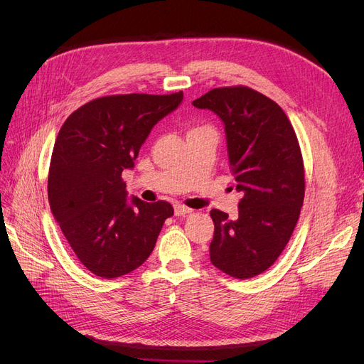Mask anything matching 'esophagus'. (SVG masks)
<instances>
[{
	"mask_svg": "<svg viewBox=\"0 0 364 364\" xmlns=\"http://www.w3.org/2000/svg\"><path fill=\"white\" fill-rule=\"evenodd\" d=\"M193 209H190V208H187V206H184V205H181V203H177V205H174V213H176V215L177 217H183V215H187V214H190L192 213Z\"/></svg>",
	"mask_w": 364,
	"mask_h": 364,
	"instance_id": "esophagus-1",
	"label": "esophagus"
}]
</instances>
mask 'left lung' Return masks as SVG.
I'll return each instance as SVG.
<instances>
[{"mask_svg":"<svg viewBox=\"0 0 364 364\" xmlns=\"http://www.w3.org/2000/svg\"><path fill=\"white\" fill-rule=\"evenodd\" d=\"M224 124L230 169L242 193L239 215L213 209L211 262L236 279L274 264L288 245L304 202V162L296 134L282 107L250 87H223L192 103Z\"/></svg>","mask_w":364,"mask_h":364,"instance_id":"8db88e82","label":"left lung"}]
</instances>
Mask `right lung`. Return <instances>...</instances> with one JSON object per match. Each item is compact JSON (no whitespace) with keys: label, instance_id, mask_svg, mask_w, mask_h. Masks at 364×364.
<instances>
[{"label":"right lung","instance_id":"obj_1","mask_svg":"<svg viewBox=\"0 0 364 364\" xmlns=\"http://www.w3.org/2000/svg\"><path fill=\"white\" fill-rule=\"evenodd\" d=\"M183 102L165 95L118 94L76 109L55 139L48 202L72 251L99 277L131 273L151 254L171 203L127 199L122 171L134 161L151 128Z\"/></svg>","mask_w":364,"mask_h":364}]
</instances>
